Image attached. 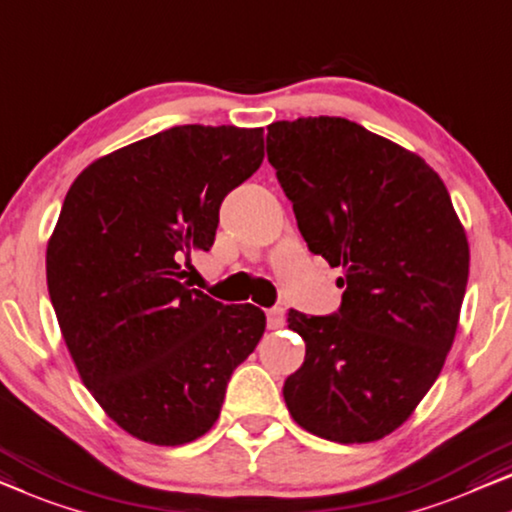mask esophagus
Instances as JSON below:
<instances>
[{"mask_svg": "<svg viewBox=\"0 0 512 512\" xmlns=\"http://www.w3.org/2000/svg\"><path fill=\"white\" fill-rule=\"evenodd\" d=\"M281 325H284V311H281L279 307L268 309V328L277 330V328H281Z\"/></svg>", "mask_w": 512, "mask_h": 512, "instance_id": "obj_1", "label": "esophagus"}]
</instances>
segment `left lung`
<instances>
[{
  "mask_svg": "<svg viewBox=\"0 0 512 512\" xmlns=\"http://www.w3.org/2000/svg\"><path fill=\"white\" fill-rule=\"evenodd\" d=\"M268 159L302 238L346 288L332 316L288 311L307 351L286 406L321 439L379 441L411 418L455 342L464 226L425 159L344 117L272 122Z\"/></svg>",
  "mask_w": 512,
  "mask_h": 512,
  "instance_id": "1",
  "label": "left lung"
}]
</instances>
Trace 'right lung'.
I'll list each match as a JSON object with an SVG mask.
<instances>
[{
	"instance_id": "1",
	"label": "right lung",
	"mask_w": 512,
	"mask_h": 512,
	"mask_svg": "<svg viewBox=\"0 0 512 512\" xmlns=\"http://www.w3.org/2000/svg\"><path fill=\"white\" fill-rule=\"evenodd\" d=\"M263 129L184 124L92 161L46 249L59 330L85 388L124 432L184 446L210 432L233 369L265 332L254 305L189 288L219 205L261 166Z\"/></svg>"
}]
</instances>
